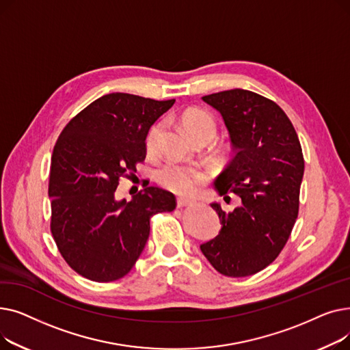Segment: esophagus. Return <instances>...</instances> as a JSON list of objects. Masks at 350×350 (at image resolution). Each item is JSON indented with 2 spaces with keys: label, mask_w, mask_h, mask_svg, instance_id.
<instances>
[{
  "label": "esophagus",
  "mask_w": 350,
  "mask_h": 350,
  "mask_svg": "<svg viewBox=\"0 0 350 350\" xmlns=\"http://www.w3.org/2000/svg\"><path fill=\"white\" fill-rule=\"evenodd\" d=\"M190 204H191V200H189V198H183V197H178V198H177V207H178V208L190 206Z\"/></svg>",
  "instance_id": "obj_1"
}]
</instances>
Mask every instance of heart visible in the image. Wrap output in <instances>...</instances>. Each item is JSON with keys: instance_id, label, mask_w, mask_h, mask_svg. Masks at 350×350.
Wrapping results in <instances>:
<instances>
[{"instance_id": "heart-1", "label": "heart", "mask_w": 350, "mask_h": 350, "mask_svg": "<svg viewBox=\"0 0 350 350\" xmlns=\"http://www.w3.org/2000/svg\"><path fill=\"white\" fill-rule=\"evenodd\" d=\"M178 122L187 135L197 140L200 137H210L215 135V122L213 116L203 109H187L178 116ZM164 132V123L156 122L146 135V149L154 153ZM159 181L165 189L181 196H190L197 190L200 183L204 181V173L193 165L167 164L159 173Z\"/></svg>"}]
</instances>
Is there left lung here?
<instances>
[{
  "mask_svg": "<svg viewBox=\"0 0 350 350\" xmlns=\"http://www.w3.org/2000/svg\"><path fill=\"white\" fill-rule=\"evenodd\" d=\"M223 116L232 157L214 181L241 204L217 211L221 230L200 250L226 277L240 278L268 267L285 247L299 210L305 161L298 135L284 110L245 89H231L201 98Z\"/></svg>",
  "mask_w": 350,
  "mask_h": 350,
  "instance_id": "left-lung-1",
  "label": "left lung"
}]
</instances>
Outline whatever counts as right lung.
<instances>
[{
  "label": "right lung",
  "instance_id": "1",
  "mask_svg": "<svg viewBox=\"0 0 350 350\" xmlns=\"http://www.w3.org/2000/svg\"><path fill=\"white\" fill-rule=\"evenodd\" d=\"M109 94L86 106L59 135L51 159V232L68 265L96 282L123 278L150 234V217L173 211V193L146 187L116 200L122 177L146 157L150 126L174 105Z\"/></svg>",
  "mask_w": 350,
  "mask_h": 350
}]
</instances>
